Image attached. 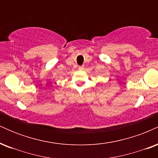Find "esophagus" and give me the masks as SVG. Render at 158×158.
Masks as SVG:
<instances>
[{
  "instance_id": "1",
  "label": "esophagus",
  "mask_w": 158,
  "mask_h": 158,
  "mask_svg": "<svg viewBox=\"0 0 158 158\" xmlns=\"http://www.w3.org/2000/svg\"><path fill=\"white\" fill-rule=\"evenodd\" d=\"M79 70H84V66H79Z\"/></svg>"
}]
</instances>
